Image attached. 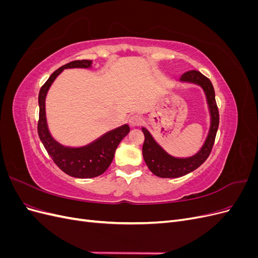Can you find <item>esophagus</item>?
Listing matches in <instances>:
<instances>
[{
  "mask_svg": "<svg viewBox=\"0 0 258 258\" xmlns=\"http://www.w3.org/2000/svg\"><path fill=\"white\" fill-rule=\"evenodd\" d=\"M141 122H142V118L141 116L139 115H134L129 118V124L131 127H137L139 124H141Z\"/></svg>",
  "mask_w": 258,
  "mask_h": 258,
  "instance_id": "34e87169",
  "label": "esophagus"
}]
</instances>
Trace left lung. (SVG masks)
<instances>
[{
  "instance_id": "8db88e82",
  "label": "left lung",
  "mask_w": 258,
  "mask_h": 258,
  "mask_svg": "<svg viewBox=\"0 0 258 258\" xmlns=\"http://www.w3.org/2000/svg\"><path fill=\"white\" fill-rule=\"evenodd\" d=\"M178 82L197 85L202 89L206 97L208 112L210 116V126L204 144L199 151L188 157H175L169 154L151 134L150 130L141 127L145 140L142 147L143 158L146 166L156 176L163 178H175L188 174L204 163L212 150L218 128V110L215 102V92L212 83L200 72L188 71L179 77Z\"/></svg>"
}]
</instances>
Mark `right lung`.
I'll return each mask as SVG.
<instances>
[{"instance_id":"add662e5","label":"right lung","mask_w":258,"mask_h":258,"mask_svg":"<svg viewBox=\"0 0 258 258\" xmlns=\"http://www.w3.org/2000/svg\"><path fill=\"white\" fill-rule=\"evenodd\" d=\"M92 63V60H76L62 66L49 76L38 93V106H40V118L37 123L38 137L53 162L64 173L77 178H91L105 172L114 158L117 146L130 131L129 124L123 123L115 129L106 131L90 143L82 146L63 145L51 136L46 118L45 102L52 83L63 70L91 69Z\"/></svg>"}]
</instances>
